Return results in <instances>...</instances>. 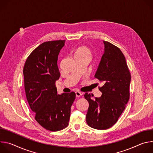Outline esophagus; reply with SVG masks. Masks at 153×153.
Listing matches in <instances>:
<instances>
[{
  "label": "esophagus",
  "instance_id": "esophagus-1",
  "mask_svg": "<svg viewBox=\"0 0 153 153\" xmlns=\"http://www.w3.org/2000/svg\"><path fill=\"white\" fill-rule=\"evenodd\" d=\"M82 95V94L80 92H79V91H76V97H80Z\"/></svg>",
  "mask_w": 153,
  "mask_h": 153
}]
</instances>
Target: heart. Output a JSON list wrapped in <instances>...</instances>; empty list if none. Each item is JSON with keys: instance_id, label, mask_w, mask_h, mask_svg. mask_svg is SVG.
Wrapping results in <instances>:
<instances>
[{"instance_id": "b5f03b06", "label": "heart", "mask_w": 153, "mask_h": 153, "mask_svg": "<svg viewBox=\"0 0 153 153\" xmlns=\"http://www.w3.org/2000/svg\"><path fill=\"white\" fill-rule=\"evenodd\" d=\"M76 56H91V51L90 50L85 46H82L79 47L76 51Z\"/></svg>"}]
</instances>
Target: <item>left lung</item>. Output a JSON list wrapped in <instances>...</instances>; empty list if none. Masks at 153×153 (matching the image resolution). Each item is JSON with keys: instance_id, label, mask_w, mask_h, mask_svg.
Here are the masks:
<instances>
[{"instance_id": "1", "label": "left lung", "mask_w": 153, "mask_h": 153, "mask_svg": "<svg viewBox=\"0 0 153 153\" xmlns=\"http://www.w3.org/2000/svg\"><path fill=\"white\" fill-rule=\"evenodd\" d=\"M103 54L94 77L104 85L99 88L102 94L93 98L85 93L89 103L86 121L90 127L106 129L113 126L124 111L129 99L131 74L121 50L112 43L103 41Z\"/></svg>"}]
</instances>
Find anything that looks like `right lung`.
<instances>
[{
	"instance_id": "right-lung-1",
	"label": "right lung",
	"mask_w": 153,
	"mask_h": 153,
	"mask_svg": "<svg viewBox=\"0 0 153 153\" xmlns=\"http://www.w3.org/2000/svg\"><path fill=\"white\" fill-rule=\"evenodd\" d=\"M65 40L43 42L28 57L24 67L27 99L36 120L44 128L57 131L69 123L74 92L57 94L56 81L60 77L58 55Z\"/></svg>"
}]
</instances>
